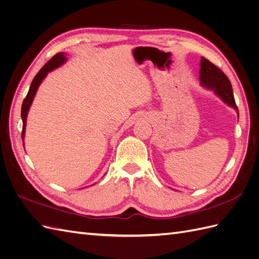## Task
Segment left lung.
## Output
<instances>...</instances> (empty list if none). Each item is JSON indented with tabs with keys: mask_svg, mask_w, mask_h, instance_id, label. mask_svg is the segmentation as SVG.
Wrapping results in <instances>:
<instances>
[{
	"mask_svg": "<svg viewBox=\"0 0 259 259\" xmlns=\"http://www.w3.org/2000/svg\"><path fill=\"white\" fill-rule=\"evenodd\" d=\"M200 80L203 88L213 91L217 96L224 100V103L236 109L239 114V109L233 97L232 86L229 79L221 69L204 57L201 58Z\"/></svg>",
	"mask_w": 259,
	"mask_h": 259,
	"instance_id": "left-lung-1",
	"label": "left lung"
}]
</instances>
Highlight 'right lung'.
Instances as JSON below:
<instances>
[{
  "label": "right lung",
  "mask_w": 259,
  "mask_h": 259,
  "mask_svg": "<svg viewBox=\"0 0 259 259\" xmlns=\"http://www.w3.org/2000/svg\"><path fill=\"white\" fill-rule=\"evenodd\" d=\"M66 60H67V58L65 57V54L64 53L56 54L52 59H50L48 62H46V64L44 65V67L34 76L32 83H31V85H30V89H29V92L27 94V96H26L25 100H23L22 106H21V119H22L21 138L22 139H23V137H25V130H26L28 111H29L31 104H32L33 98L35 96V93L37 91V88H38V86H40V84L44 80V77L48 75V73L50 71H52V70H54L55 68H58L59 66H61Z\"/></svg>",
  "instance_id": "right-lung-1"
}]
</instances>
